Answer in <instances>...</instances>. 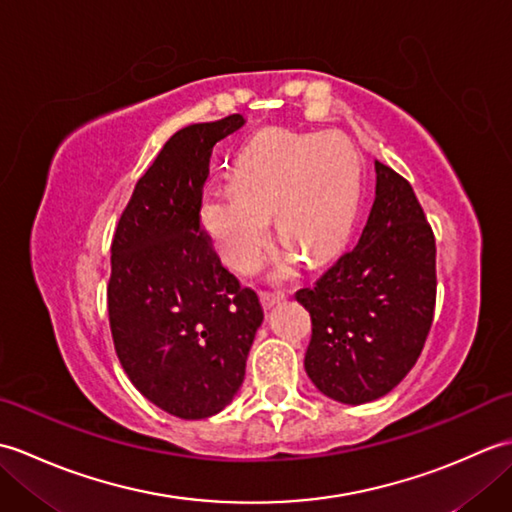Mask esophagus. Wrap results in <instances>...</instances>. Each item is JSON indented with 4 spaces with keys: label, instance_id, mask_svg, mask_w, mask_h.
Listing matches in <instances>:
<instances>
[{
    "label": "esophagus",
    "instance_id": "1",
    "mask_svg": "<svg viewBox=\"0 0 512 512\" xmlns=\"http://www.w3.org/2000/svg\"><path fill=\"white\" fill-rule=\"evenodd\" d=\"M281 299H284V295H273V292H262V295H259V301H262L264 310L275 308Z\"/></svg>",
    "mask_w": 512,
    "mask_h": 512
}]
</instances>
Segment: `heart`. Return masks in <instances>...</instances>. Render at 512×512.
<instances>
[{
  "label": "heart",
  "instance_id": "1",
  "mask_svg": "<svg viewBox=\"0 0 512 512\" xmlns=\"http://www.w3.org/2000/svg\"><path fill=\"white\" fill-rule=\"evenodd\" d=\"M358 209V169L352 147L336 134L275 132L259 134L233 165V187L202 193L200 226L211 246L239 273L262 257L270 235L290 248L273 275L284 279L297 253L319 266L330 262L352 235Z\"/></svg>",
  "mask_w": 512,
  "mask_h": 512
}]
</instances>
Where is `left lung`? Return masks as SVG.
<instances>
[{"label": "left lung", "mask_w": 512, "mask_h": 512, "mask_svg": "<svg viewBox=\"0 0 512 512\" xmlns=\"http://www.w3.org/2000/svg\"><path fill=\"white\" fill-rule=\"evenodd\" d=\"M358 244L297 301L310 312L306 374L323 396L363 405L416 365L436 308V239L411 184L376 160Z\"/></svg>", "instance_id": "1"}]
</instances>
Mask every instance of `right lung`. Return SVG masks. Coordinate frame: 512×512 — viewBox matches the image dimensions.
<instances>
[{
    "instance_id": "obj_1",
    "label": "right lung",
    "mask_w": 512,
    "mask_h": 512,
    "mask_svg": "<svg viewBox=\"0 0 512 512\" xmlns=\"http://www.w3.org/2000/svg\"><path fill=\"white\" fill-rule=\"evenodd\" d=\"M244 125L233 114L173 134L136 182L112 242L107 310L118 361L140 394L182 420L231 405L264 321L198 215L213 147Z\"/></svg>"
}]
</instances>
